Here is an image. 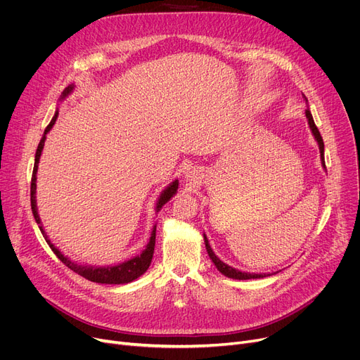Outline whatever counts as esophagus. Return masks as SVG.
<instances>
[{
  "label": "esophagus",
  "instance_id": "1",
  "mask_svg": "<svg viewBox=\"0 0 360 360\" xmlns=\"http://www.w3.org/2000/svg\"><path fill=\"white\" fill-rule=\"evenodd\" d=\"M185 181L188 182V185H190V186H194V184L197 182V181H195V176H194V174H193V172H186V175H185Z\"/></svg>",
  "mask_w": 360,
  "mask_h": 360
}]
</instances>
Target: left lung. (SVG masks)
Masks as SVG:
<instances>
[{"label": "left lung", "mask_w": 360, "mask_h": 360, "mask_svg": "<svg viewBox=\"0 0 360 360\" xmlns=\"http://www.w3.org/2000/svg\"><path fill=\"white\" fill-rule=\"evenodd\" d=\"M302 96H304V99H305V102H308V99H307V96L305 94H302ZM305 115H307V120H308V124H309V128H311V131H312V134H314V137H315V140H316V143H318V147H319V153H321V163H323V166L326 167V160H324V141H323V137H321V134H319V131H318V128H316V125H315V122H314V118H312V113H311V110H309V108L305 110ZM204 236V243H205V250H207V252H209V257H210V259L213 261V264L216 266V269L223 274V276H226V277H229V278H236V280H250V278H262V277H267V276H270V274H255V273H245V271H240V270H236V269H233V267H231V266H228V264H224L214 252H213V250H212V247H210V243H209V239H207V236H205V233L202 235Z\"/></svg>", "instance_id": "left-lung-1"}]
</instances>
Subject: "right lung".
<instances>
[{"label":"right lung","mask_w":360,"mask_h":360,"mask_svg":"<svg viewBox=\"0 0 360 360\" xmlns=\"http://www.w3.org/2000/svg\"><path fill=\"white\" fill-rule=\"evenodd\" d=\"M74 84H70L68 87H65V90L61 94V101H64L68 94L72 91ZM56 118H58V112H55L53 118L51 120L49 125L46 127L44 136L41 139L39 146H37L36 155H34V166H33V175H32V184H30V204H32V213L34 216L36 223L39 224V229L45 238V240L48 242L49 248L53 251V254L58 257L65 266L72 270L74 273L80 274L82 277L94 281V283H105V285H125V283H131L132 280L139 278L141 274H144L147 271V269L150 267L151 258H153V252H155V242H156V224L153 226V231H151V236L148 243L146 245V248L143 250V252L140 255H136L134 258H131L128 261H124L121 264H117V266H105V267H98V266H82V264H77L71 261L68 257H65L58 248L55 247L53 243H51V240L48 239L44 228H42V221L39 214H37V207H36V174H37V165H39V159L42 155V150L45 146V140H46V134L51 131V128L53 127ZM178 179H175L172 184H169L165 190L162 191L158 202H156V213L160 212L162 207L172 198L176 191H178Z\"/></svg>","instance_id":"1"}]
</instances>
